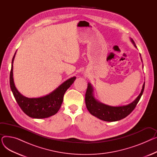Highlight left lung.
<instances>
[{
	"label": "left lung",
	"mask_w": 157,
	"mask_h": 157,
	"mask_svg": "<svg viewBox=\"0 0 157 157\" xmlns=\"http://www.w3.org/2000/svg\"><path fill=\"white\" fill-rule=\"evenodd\" d=\"M130 40L134 46L137 48L134 40L132 39ZM144 85L145 82L143 84L141 93L132 102L126 105L114 107L105 105L97 101L94 97V88L92 85L88 83L85 94L86 108L90 114L105 121H116L125 118L135 109L144 92Z\"/></svg>",
	"instance_id": "1"
}]
</instances>
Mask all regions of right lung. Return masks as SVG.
<instances>
[{
	"mask_svg": "<svg viewBox=\"0 0 157 157\" xmlns=\"http://www.w3.org/2000/svg\"><path fill=\"white\" fill-rule=\"evenodd\" d=\"M16 53L13 58L10 72V87L16 101L21 110L27 116L33 118H45L55 114L62 105L63 95L67 90L76 79L72 77L60 85L53 91L44 97L39 98H28L22 95L16 89L13 79V61Z\"/></svg>",
	"mask_w": 157,
	"mask_h": 157,
	"instance_id": "1",
	"label": "right lung"
}]
</instances>
